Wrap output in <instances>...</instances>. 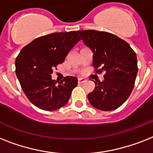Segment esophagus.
Wrapping results in <instances>:
<instances>
[{
    "instance_id": "esophagus-1",
    "label": "esophagus",
    "mask_w": 153,
    "mask_h": 153,
    "mask_svg": "<svg viewBox=\"0 0 153 153\" xmlns=\"http://www.w3.org/2000/svg\"><path fill=\"white\" fill-rule=\"evenodd\" d=\"M84 82H85V79H83V78H79V79H78V84H82V83H84Z\"/></svg>"
}]
</instances>
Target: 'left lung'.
<instances>
[{
    "label": "left lung",
    "mask_w": 153,
    "mask_h": 153,
    "mask_svg": "<svg viewBox=\"0 0 153 153\" xmlns=\"http://www.w3.org/2000/svg\"><path fill=\"white\" fill-rule=\"evenodd\" d=\"M77 32L93 51L95 73H105L103 81H94L95 88L88 95L89 102L102 111L119 108L134 86L137 73L135 52L128 43L110 33L94 30Z\"/></svg>",
    "instance_id": "left-lung-1"
}]
</instances>
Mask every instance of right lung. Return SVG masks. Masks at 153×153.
Here are the masks:
<instances>
[{
    "label": "right lung",
    "instance_id": "1",
    "mask_svg": "<svg viewBox=\"0 0 153 153\" xmlns=\"http://www.w3.org/2000/svg\"><path fill=\"white\" fill-rule=\"evenodd\" d=\"M79 40L76 31L53 33L33 40L18 55L16 76L26 96L35 106L54 111L67 103L77 79L67 76L58 84L59 81L51 79V74Z\"/></svg>",
    "mask_w": 153,
    "mask_h": 153
}]
</instances>
